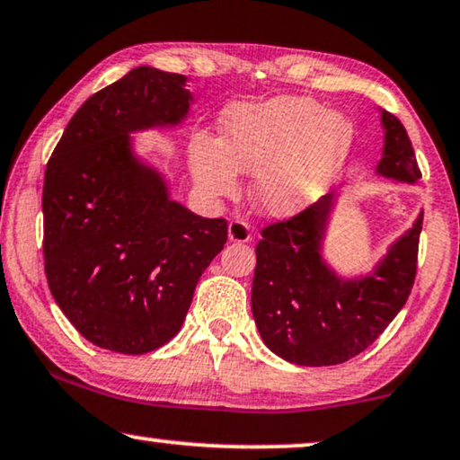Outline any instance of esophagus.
I'll return each mask as SVG.
<instances>
[{
  "label": "esophagus",
  "instance_id": "1",
  "mask_svg": "<svg viewBox=\"0 0 460 460\" xmlns=\"http://www.w3.org/2000/svg\"><path fill=\"white\" fill-rule=\"evenodd\" d=\"M229 239L231 242H237V243H245L252 239V233H250V225L243 221V218H233L229 223Z\"/></svg>",
  "mask_w": 460,
  "mask_h": 460
}]
</instances>
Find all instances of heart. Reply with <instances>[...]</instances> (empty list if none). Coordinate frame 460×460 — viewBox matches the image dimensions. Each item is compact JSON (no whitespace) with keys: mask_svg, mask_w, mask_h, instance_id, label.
Wrapping results in <instances>:
<instances>
[{"mask_svg":"<svg viewBox=\"0 0 460 460\" xmlns=\"http://www.w3.org/2000/svg\"><path fill=\"white\" fill-rule=\"evenodd\" d=\"M352 122L304 95L237 106L223 119V139L199 133L191 171L208 196H233L237 172L256 174L254 202L273 217H292L327 190L350 156Z\"/></svg>","mask_w":460,"mask_h":460,"instance_id":"1","label":"heart"}]
</instances>
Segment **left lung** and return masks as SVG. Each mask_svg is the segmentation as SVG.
I'll return each mask as SVG.
<instances>
[{
    "label": "left lung",
    "mask_w": 460,
    "mask_h": 460,
    "mask_svg": "<svg viewBox=\"0 0 460 460\" xmlns=\"http://www.w3.org/2000/svg\"><path fill=\"white\" fill-rule=\"evenodd\" d=\"M385 127L384 177L421 179L415 150L396 116L381 114ZM332 196L297 215L270 223L256 245L252 314L264 344L277 357L302 367L340 365L367 350L409 300L417 277L423 215L390 250L377 273L341 281L321 262L319 239Z\"/></svg>",
    "instance_id": "left-lung-1"
}]
</instances>
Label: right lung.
<instances>
[{"label": "right lung", "instance_id": "add662e5", "mask_svg": "<svg viewBox=\"0 0 460 460\" xmlns=\"http://www.w3.org/2000/svg\"><path fill=\"white\" fill-rule=\"evenodd\" d=\"M185 76L139 66L93 93L70 119L43 181L49 292L76 332L120 354L164 346L193 289L227 242L225 218H202L166 196L128 150V133L177 122Z\"/></svg>", "mask_w": 460, "mask_h": 460}]
</instances>
